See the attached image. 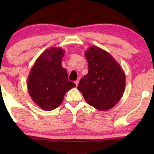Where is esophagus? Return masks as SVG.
Instances as JSON below:
<instances>
[{
    "mask_svg": "<svg viewBox=\"0 0 154 154\" xmlns=\"http://www.w3.org/2000/svg\"><path fill=\"white\" fill-rule=\"evenodd\" d=\"M79 81H78V80H77V81H75V85L78 86V85H79Z\"/></svg>",
    "mask_w": 154,
    "mask_h": 154,
    "instance_id": "1",
    "label": "esophagus"
}]
</instances>
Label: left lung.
<instances>
[{"label": "left lung", "instance_id": "8db88e82", "mask_svg": "<svg viewBox=\"0 0 154 154\" xmlns=\"http://www.w3.org/2000/svg\"><path fill=\"white\" fill-rule=\"evenodd\" d=\"M88 73L79 82L78 89L86 102L99 111L115 106L125 91V75L116 60L102 48L92 46L85 52Z\"/></svg>", "mask_w": 154, "mask_h": 154}]
</instances>
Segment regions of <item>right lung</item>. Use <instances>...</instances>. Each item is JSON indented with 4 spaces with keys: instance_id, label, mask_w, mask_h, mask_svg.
<instances>
[{
    "instance_id": "right-lung-1",
    "label": "right lung",
    "mask_w": 154,
    "mask_h": 154,
    "mask_svg": "<svg viewBox=\"0 0 154 154\" xmlns=\"http://www.w3.org/2000/svg\"><path fill=\"white\" fill-rule=\"evenodd\" d=\"M64 50L50 48L40 55L27 79L29 95L40 108L51 111L62 104L67 91L75 87L62 66Z\"/></svg>"
}]
</instances>
